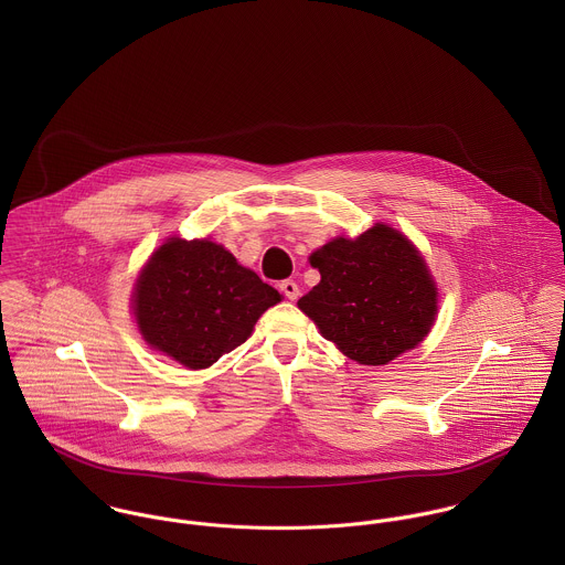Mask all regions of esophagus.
<instances>
[{"mask_svg": "<svg viewBox=\"0 0 565 565\" xmlns=\"http://www.w3.org/2000/svg\"><path fill=\"white\" fill-rule=\"evenodd\" d=\"M280 291H282L285 298H289V300H298V296H300V287H298L296 280H282V282H280Z\"/></svg>", "mask_w": 565, "mask_h": 565, "instance_id": "1", "label": "esophagus"}]
</instances>
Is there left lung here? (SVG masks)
Wrapping results in <instances>:
<instances>
[{"label":"left lung","instance_id":"1","mask_svg":"<svg viewBox=\"0 0 565 565\" xmlns=\"http://www.w3.org/2000/svg\"><path fill=\"white\" fill-rule=\"evenodd\" d=\"M322 280L298 300L323 337L361 365H385L415 348L437 313L424 258L398 231L376 224L311 254Z\"/></svg>","mask_w":565,"mask_h":565}]
</instances>
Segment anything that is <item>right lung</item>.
I'll return each mask as SVG.
<instances>
[{
    "mask_svg": "<svg viewBox=\"0 0 565 565\" xmlns=\"http://www.w3.org/2000/svg\"><path fill=\"white\" fill-rule=\"evenodd\" d=\"M280 294L213 242L162 243L137 280L135 316L146 341L202 370L249 337Z\"/></svg>",
    "mask_w": 565,
    "mask_h": 565,
    "instance_id": "1",
    "label": "right lung"
}]
</instances>
